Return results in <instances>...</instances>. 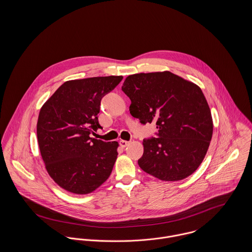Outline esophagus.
<instances>
[{
  "label": "esophagus",
  "instance_id": "esophagus-1",
  "mask_svg": "<svg viewBox=\"0 0 252 252\" xmlns=\"http://www.w3.org/2000/svg\"><path fill=\"white\" fill-rule=\"evenodd\" d=\"M130 144V142H127V141H120V145L122 146V147H126L127 145H129Z\"/></svg>",
  "mask_w": 252,
  "mask_h": 252
}]
</instances>
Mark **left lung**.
Here are the masks:
<instances>
[{
  "instance_id": "left-lung-1",
  "label": "left lung",
  "mask_w": 252,
  "mask_h": 252,
  "mask_svg": "<svg viewBox=\"0 0 252 252\" xmlns=\"http://www.w3.org/2000/svg\"><path fill=\"white\" fill-rule=\"evenodd\" d=\"M122 91L130 98V113L141 123H156L157 137L144 140L141 169L164 181L192 175L203 162L214 123L201 88L168 72L126 77Z\"/></svg>"
}]
</instances>
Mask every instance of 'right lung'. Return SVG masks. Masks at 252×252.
Here are the masks:
<instances>
[{
  "instance_id": "1",
  "label": "right lung",
  "mask_w": 252,
  "mask_h": 252,
  "mask_svg": "<svg viewBox=\"0 0 252 252\" xmlns=\"http://www.w3.org/2000/svg\"><path fill=\"white\" fill-rule=\"evenodd\" d=\"M122 75L97 76L64 82L39 110L36 136L45 169L61 188L85 195L111 174L117 142L90 138L101 128L102 98L118 85Z\"/></svg>"
}]
</instances>
